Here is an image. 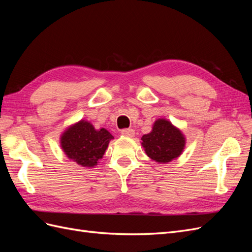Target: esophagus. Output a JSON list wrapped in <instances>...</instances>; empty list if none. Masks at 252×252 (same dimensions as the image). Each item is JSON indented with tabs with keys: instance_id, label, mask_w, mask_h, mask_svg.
<instances>
[{
	"instance_id": "esophagus-1",
	"label": "esophagus",
	"mask_w": 252,
	"mask_h": 252,
	"mask_svg": "<svg viewBox=\"0 0 252 252\" xmlns=\"http://www.w3.org/2000/svg\"><path fill=\"white\" fill-rule=\"evenodd\" d=\"M121 133L125 136H129V138H131V136L134 135V130L133 129H123V130L121 131Z\"/></svg>"
}]
</instances>
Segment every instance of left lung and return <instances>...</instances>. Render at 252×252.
Masks as SVG:
<instances>
[{
    "label": "left lung",
    "mask_w": 252,
    "mask_h": 252,
    "mask_svg": "<svg viewBox=\"0 0 252 252\" xmlns=\"http://www.w3.org/2000/svg\"><path fill=\"white\" fill-rule=\"evenodd\" d=\"M142 145L146 155L158 163H169L182 154L185 138L169 121H156L152 131L142 136Z\"/></svg>",
    "instance_id": "8db88e82"
}]
</instances>
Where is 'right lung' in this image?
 I'll return each mask as SVG.
<instances>
[{"label": "right lung", "mask_w": 252, "mask_h": 252, "mask_svg": "<svg viewBox=\"0 0 252 252\" xmlns=\"http://www.w3.org/2000/svg\"><path fill=\"white\" fill-rule=\"evenodd\" d=\"M113 136L101 128L95 130L87 121H80L62 134L61 145L66 156L83 167H94L102 158Z\"/></svg>", "instance_id": "add662e5"}]
</instances>
